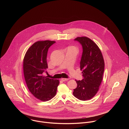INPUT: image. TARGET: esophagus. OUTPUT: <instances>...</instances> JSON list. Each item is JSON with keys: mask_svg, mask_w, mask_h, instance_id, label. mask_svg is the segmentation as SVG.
Returning a JSON list of instances; mask_svg holds the SVG:
<instances>
[{"mask_svg": "<svg viewBox=\"0 0 129 129\" xmlns=\"http://www.w3.org/2000/svg\"><path fill=\"white\" fill-rule=\"evenodd\" d=\"M61 80L62 81H67L68 80H69V79H66V78H62L61 79Z\"/></svg>", "mask_w": 129, "mask_h": 129, "instance_id": "obj_1", "label": "esophagus"}]
</instances>
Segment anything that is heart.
<instances>
[{
	"instance_id": "b5f03b06",
	"label": "heart",
	"mask_w": 129,
	"mask_h": 129,
	"mask_svg": "<svg viewBox=\"0 0 129 129\" xmlns=\"http://www.w3.org/2000/svg\"><path fill=\"white\" fill-rule=\"evenodd\" d=\"M70 48H75V49H76V48H75V47H73V46H71V47H70Z\"/></svg>"
}]
</instances>
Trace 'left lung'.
<instances>
[{
	"label": "left lung",
	"instance_id": "1",
	"mask_svg": "<svg viewBox=\"0 0 129 129\" xmlns=\"http://www.w3.org/2000/svg\"><path fill=\"white\" fill-rule=\"evenodd\" d=\"M75 40L83 47L80 69L84 79L75 80L78 85L73 89V94L80 100L87 101L93 98L99 89L104 71V60L99 46L90 38L81 37Z\"/></svg>",
	"mask_w": 129,
	"mask_h": 129
}]
</instances>
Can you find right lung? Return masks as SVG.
Masks as SVG:
<instances>
[{
    "label": "right lung",
    "mask_w": 129,
    "mask_h": 129,
    "mask_svg": "<svg viewBox=\"0 0 129 129\" xmlns=\"http://www.w3.org/2000/svg\"><path fill=\"white\" fill-rule=\"evenodd\" d=\"M55 42L45 40L34 43L23 59V73L27 88L35 98L43 102L55 96L60 83L59 80L50 79L43 75L48 68L46 59L48 48Z\"/></svg>",
    "instance_id": "add662e5"
}]
</instances>
